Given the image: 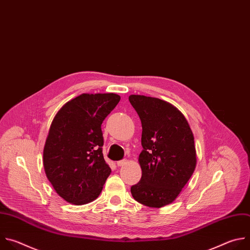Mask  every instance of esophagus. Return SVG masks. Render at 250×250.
I'll use <instances>...</instances> for the list:
<instances>
[{
  "instance_id": "1",
  "label": "esophagus",
  "mask_w": 250,
  "mask_h": 250,
  "mask_svg": "<svg viewBox=\"0 0 250 250\" xmlns=\"http://www.w3.org/2000/svg\"><path fill=\"white\" fill-rule=\"evenodd\" d=\"M126 163H127V161H126V160H122V161H118V162H116V165H117L118 167H122V166H124Z\"/></svg>"
}]
</instances>
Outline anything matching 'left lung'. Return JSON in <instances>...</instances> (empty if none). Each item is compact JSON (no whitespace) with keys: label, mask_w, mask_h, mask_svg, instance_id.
Masks as SVG:
<instances>
[{"label":"left lung","mask_w":250,"mask_h":250,"mask_svg":"<svg viewBox=\"0 0 250 250\" xmlns=\"http://www.w3.org/2000/svg\"><path fill=\"white\" fill-rule=\"evenodd\" d=\"M129 102L142 123L141 180L131 187L135 200L151 208L171 204L192 176L197 155L184 115L163 99L131 94Z\"/></svg>","instance_id":"8db88e82"}]
</instances>
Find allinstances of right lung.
<instances>
[{"label": "right lung", "instance_id": "add662e5", "mask_svg": "<svg viewBox=\"0 0 250 250\" xmlns=\"http://www.w3.org/2000/svg\"><path fill=\"white\" fill-rule=\"evenodd\" d=\"M116 93H82L54 116L43 148V167L56 193L74 205L99 196L111 173L103 155L102 124L120 102Z\"/></svg>", "mask_w": 250, "mask_h": 250}]
</instances>
